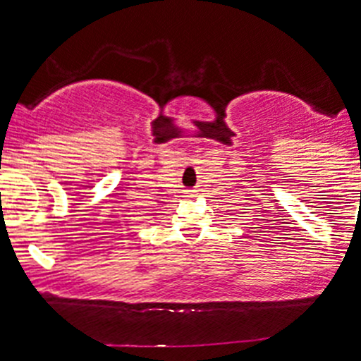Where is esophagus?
Segmentation results:
<instances>
[{
  "instance_id": "esophagus-1",
  "label": "esophagus",
  "mask_w": 361,
  "mask_h": 361,
  "mask_svg": "<svg viewBox=\"0 0 361 361\" xmlns=\"http://www.w3.org/2000/svg\"><path fill=\"white\" fill-rule=\"evenodd\" d=\"M187 194H188V196H194V194H192V192H187Z\"/></svg>"
}]
</instances>
